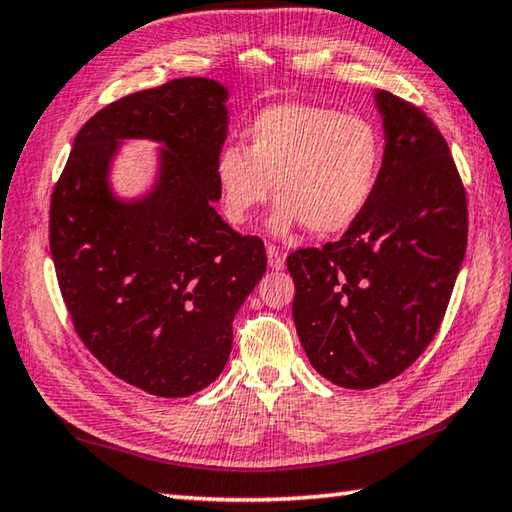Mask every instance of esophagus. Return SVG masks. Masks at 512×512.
<instances>
[{"label":"esophagus","mask_w":512,"mask_h":512,"mask_svg":"<svg viewBox=\"0 0 512 512\" xmlns=\"http://www.w3.org/2000/svg\"><path fill=\"white\" fill-rule=\"evenodd\" d=\"M266 257H268V266H271L273 271H282V268H284V255L280 253V248L266 246Z\"/></svg>","instance_id":"34e87169"}]
</instances>
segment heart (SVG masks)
I'll list each match as a JSON object with an SVG mask.
<instances>
[{
    "label": "heart",
    "mask_w": 512,
    "mask_h": 512,
    "mask_svg": "<svg viewBox=\"0 0 512 512\" xmlns=\"http://www.w3.org/2000/svg\"><path fill=\"white\" fill-rule=\"evenodd\" d=\"M248 146H225L214 162L223 214L246 225L280 196L268 225L275 235L307 225L336 235L359 219L375 194L381 137L368 119L311 103H275L246 128Z\"/></svg>",
    "instance_id": "heart-1"
}]
</instances>
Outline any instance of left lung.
Returning <instances> with one entry per match:
<instances>
[{"instance_id":"left-lung-1","label":"left lung","mask_w":512,"mask_h":512,"mask_svg":"<svg viewBox=\"0 0 512 512\" xmlns=\"http://www.w3.org/2000/svg\"><path fill=\"white\" fill-rule=\"evenodd\" d=\"M372 99L386 142L375 194L339 241L287 259L309 363L354 391L386 384L424 352L467 246L465 189L445 137L391 92Z\"/></svg>"}]
</instances>
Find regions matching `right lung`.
I'll return each mask as SVG.
<instances>
[{
	"label": "right lung",
	"mask_w": 512,
	"mask_h": 512,
	"mask_svg": "<svg viewBox=\"0 0 512 512\" xmlns=\"http://www.w3.org/2000/svg\"><path fill=\"white\" fill-rule=\"evenodd\" d=\"M230 92L176 79L99 110L74 140L51 196L49 246L60 293L94 357L158 397H187L221 375L232 320L262 280V239L214 203ZM159 146L152 185L121 197L111 169L126 141Z\"/></svg>",
	"instance_id": "1"
}]
</instances>
